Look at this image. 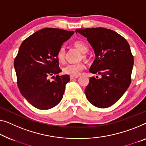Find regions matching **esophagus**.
Segmentation results:
<instances>
[{
	"label": "esophagus",
	"instance_id": "esophagus-1",
	"mask_svg": "<svg viewBox=\"0 0 146 146\" xmlns=\"http://www.w3.org/2000/svg\"><path fill=\"white\" fill-rule=\"evenodd\" d=\"M79 76H73V75H71L70 76V79L72 80V79H77L78 77H79Z\"/></svg>",
	"mask_w": 146,
	"mask_h": 146
}]
</instances>
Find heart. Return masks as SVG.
<instances>
[{
  "mask_svg": "<svg viewBox=\"0 0 146 146\" xmlns=\"http://www.w3.org/2000/svg\"><path fill=\"white\" fill-rule=\"evenodd\" d=\"M75 46L79 49L82 53H86L88 50V47L85 42L81 40H77L75 42ZM57 58L60 62H64L66 56V48L64 46L60 47L57 52ZM84 68L82 63H70L63 67V72L67 75L78 76Z\"/></svg>",
  "mask_w": 146,
  "mask_h": 146,
  "instance_id": "heart-1",
  "label": "heart"
}]
</instances>
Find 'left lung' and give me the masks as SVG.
Segmentation results:
<instances>
[{
  "instance_id": "1",
  "label": "left lung",
  "mask_w": 146,
  "mask_h": 146,
  "mask_svg": "<svg viewBox=\"0 0 146 146\" xmlns=\"http://www.w3.org/2000/svg\"><path fill=\"white\" fill-rule=\"evenodd\" d=\"M87 38L94 50L96 59L90 73L100 78L90 79L86 87V97L99 108L113 105L122 97L131 82L134 59L127 40L114 31L102 27L77 29Z\"/></svg>"
}]
</instances>
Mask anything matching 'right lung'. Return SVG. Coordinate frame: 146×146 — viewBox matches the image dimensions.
Instances as JSON below:
<instances>
[{"instance_id": "right-lung-1", "label": "right lung", "mask_w": 146, "mask_h": 146, "mask_svg": "<svg viewBox=\"0 0 146 146\" xmlns=\"http://www.w3.org/2000/svg\"><path fill=\"white\" fill-rule=\"evenodd\" d=\"M73 34L74 31L44 28L20 45L14 63L17 86L28 102L38 110H49L62 100L70 78L58 75L62 70L56 54ZM51 76L55 79L53 82L49 79Z\"/></svg>"}]
</instances>
